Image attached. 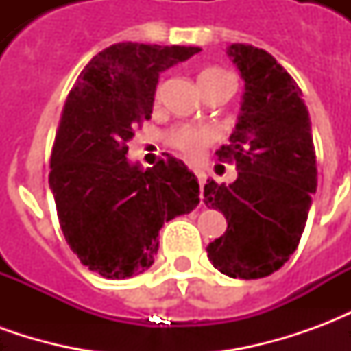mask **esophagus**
Segmentation results:
<instances>
[{
  "label": "esophagus",
  "mask_w": 351,
  "mask_h": 351,
  "mask_svg": "<svg viewBox=\"0 0 351 351\" xmlns=\"http://www.w3.org/2000/svg\"><path fill=\"white\" fill-rule=\"evenodd\" d=\"M193 173H195V176H197V180H199V184H201V188H203V184L206 182V175H205V171H201V169H195V171H193Z\"/></svg>",
  "instance_id": "esophagus-1"
}]
</instances>
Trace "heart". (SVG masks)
<instances>
[{
	"mask_svg": "<svg viewBox=\"0 0 351 351\" xmlns=\"http://www.w3.org/2000/svg\"><path fill=\"white\" fill-rule=\"evenodd\" d=\"M226 77H231V75L221 69H216V67H208L199 75V86H205L208 82L226 79ZM213 141L214 130L208 125H180L169 133V145L175 146L178 152L190 160L199 158Z\"/></svg>",
	"mask_w": 351,
	"mask_h": 351,
	"instance_id": "b5f03b06",
	"label": "heart"
}]
</instances>
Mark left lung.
<instances>
[{"mask_svg":"<svg viewBox=\"0 0 351 351\" xmlns=\"http://www.w3.org/2000/svg\"><path fill=\"white\" fill-rule=\"evenodd\" d=\"M228 56L244 93L231 145L216 154L239 173L229 186L206 180L205 205L228 220L206 252L231 278H263L297 250L306 226L317 186L312 125L301 88L269 52L235 43Z\"/></svg>","mask_w":351,"mask_h":351,"instance_id":"obj_1","label":"left lung"}]
</instances>
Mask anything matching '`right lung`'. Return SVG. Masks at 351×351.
Masks as SVG:
<instances>
[{
	"label": "right lung",
	"mask_w": 351,
	"mask_h": 351,
	"mask_svg": "<svg viewBox=\"0 0 351 351\" xmlns=\"http://www.w3.org/2000/svg\"><path fill=\"white\" fill-rule=\"evenodd\" d=\"M199 47L118 43L82 69L65 101L49 184L69 248L108 280L150 269L165 221L199 205V182L169 156L154 167L131 163L128 143L150 120L160 73Z\"/></svg>",
	"instance_id": "right-lung-1"
}]
</instances>
